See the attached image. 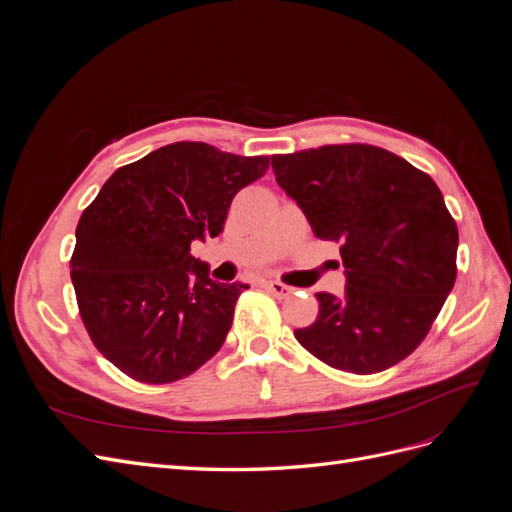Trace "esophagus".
<instances>
[{
	"label": "esophagus",
	"mask_w": 512,
	"mask_h": 512,
	"mask_svg": "<svg viewBox=\"0 0 512 512\" xmlns=\"http://www.w3.org/2000/svg\"><path fill=\"white\" fill-rule=\"evenodd\" d=\"M262 288H265L269 294H273L275 299H288L294 292L290 286H286L282 282H262Z\"/></svg>",
	"instance_id": "1"
}]
</instances>
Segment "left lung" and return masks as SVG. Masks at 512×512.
Here are the masks:
<instances>
[{"label": "left lung", "instance_id": "1", "mask_svg": "<svg viewBox=\"0 0 512 512\" xmlns=\"http://www.w3.org/2000/svg\"><path fill=\"white\" fill-rule=\"evenodd\" d=\"M280 188L314 235L339 243L346 292H318L314 324L294 331L316 359L352 374L404 361L455 286L457 224L429 175L371 145L273 156Z\"/></svg>", "mask_w": 512, "mask_h": 512}]
</instances>
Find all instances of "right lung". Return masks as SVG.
I'll list each match as a JSON object with an SVG mask.
<instances>
[{
  "instance_id": "obj_1",
  "label": "right lung",
  "mask_w": 512,
  "mask_h": 512,
  "mask_svg": "<svg viewBox=\"0 0 512 512\" xmlns=\"http://www.w3.org/2000/svg\"><path fill=\"white\" fill-rule=\"evenodd\" d=\"M207 143H173L117 168L76 226L70 260L94 346L123 374L168 384L205 365L247 284H220L190 254L218 237L232 198L269 168Z\"/></svg>"
}]
</instances>
